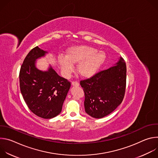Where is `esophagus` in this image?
<instances>
[{
    "label": "esophagus",
    "mask_w": 158,
    "mask_h": 158,
    "mask_svg": "<svg viewBox=\"0 0 158 158\" xmlns=\"http://www.w3.org/2000/svg\"><path fill=\"white\" fill-rule=\"evenodd\" d=\"M71 84L73 85V86H79V83L77 82V81H73Z\"/></svg>",
    "instance_id": "34e87169"
}]
</instances>
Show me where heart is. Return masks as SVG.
Listing matches in <instances>:
<instances>
[{"instance_id": "heart-1", "label": "heart", "mask_w": 158, "mask_h": 158, "mask_svg": "<svg viewBox=\"0 0 158 158\" xmlns=\"http://www.w3.org/2000/svg\"><path fill=\"white\" fill-rule=\"evenodd\" d=\"M97 51L96 49L87 46H75L67 49L65 57H58L63 76L69 77L74 71L73 65L77 64V72L81 76L89 78L94 76L106 59L104 52Z\"/></svg>"}]
</instances>
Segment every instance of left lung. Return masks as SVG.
<instances>
[{"label": "left lung", "instance_id": "obj_1", "mask_svg": "<svg viewBox=\"0 0 158 158\" xmlns=\"http://www.w3.org/2000/svg\"><path fill=\"white\" fill-rule=\"evenodd\" d=\"M86 113L100 119L113 112L124 99L126 85V65L120 57L115 65L82 80Z\"/></svg>", "mask_w": 158, "mask_h": 158}]
</instances>
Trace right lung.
Returning a JSON list of instances; mask_svg holds the SVG:
<instances>
[{
	"label": "right lung",
	"mask_w": 158,
	"mask_h": 158,
	"mask_svg": "<svg viewBox=\"0 0 158 158\" xmlns=\"http://www.w3.org/2000/svg\"><path fill=\"white\" fill-rule=\"evenodd\" d=\"M46 53L38 46L28 53L20 67L19 82L29 109L40 118L51 119L60 113L71 82L59 76L51 66L47 71L37 68L36 59Z\"/></svg>",
	"instance_id": "obj_1"
}]
</instances>
